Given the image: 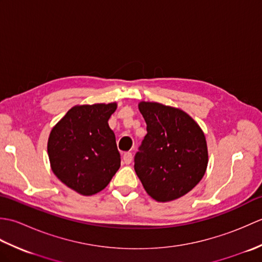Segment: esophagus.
Instances as JSON below:
<instances>
[{
    "mask_svg": "<svg viewBox=\"0 0 262 262\" xmlns=\"http://www.w3.org/2000/svg\"><path fill=\"white\" fill-rule=\"evenodd\" d=\"M122 161H124L125 164H130L133 161V154L130 152H126L122 155Z\"/></svg>",
    "mask_w": 262,
    "mask_h": 262,
    "instance_id": "esophagus-1",
    "label": "esophagus"
}]
</instances>
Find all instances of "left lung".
I'll return each instance as SVG.
<instances>
[{"instance_id": "obj_1", "label": "left lung", "mask_w": 262, "mask_h": 262, "mask_svg": "<svg viewBox=\"0 0 262 262\" xmlns=\"http://www.w3.org/2000/svg\"><path fill=\"white\" fill-rule=\"evenodd\" d=\"M147 134L135 155L134 169L146 192L160 203L185 196L207 169V142L202 128L185 111L141 101Z\"/></svg>"}]
</instances>
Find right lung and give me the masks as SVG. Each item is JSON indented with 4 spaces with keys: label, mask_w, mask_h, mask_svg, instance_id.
<instances>
[{
    "label": "right lung",
    "mask_w": 262,
    "mask_h": 262,
    "mask_svg": "<svg viewBox=\"0 0 262 262\" xmlns=\"http://www.w3.org/2000/svg\"><path fill=\"white\" fill-rule=\"evenodd\" d=\"M116 109V102L74 105L49 134L52 171L83 196L101 191L120 168L116 137L108 124Z\"/></svg>",
    "instance_id": "obj_1"
}]
</instances>
